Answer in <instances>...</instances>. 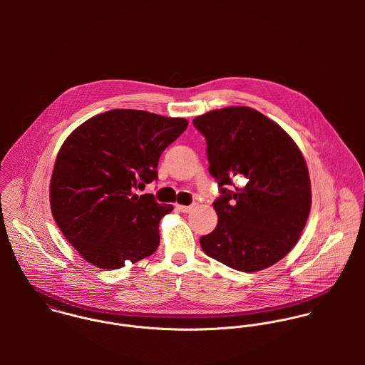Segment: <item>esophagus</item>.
Listing matches in <instances>:
<instances>
[{"label":"esophagus","instance_id":"1","mask_svg":"<svg viewBox=\"0 0 365 365\" xmlns=\"http://www.w3.org/2000/svg\"><path fill=\"white\" fill-rule=\"evenodd\" d=\"M194 204L192 205H177V209L180 210V212H182V213H188V212H191L192 209H194Z\"/></svg>","mask_w":365,"mask_h":365}]
</instances>
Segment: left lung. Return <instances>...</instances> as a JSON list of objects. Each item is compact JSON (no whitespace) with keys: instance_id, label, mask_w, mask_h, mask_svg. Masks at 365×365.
Returning <instances> with one entry per match:
<instances>
[{"instance_id":"1","label":"left lung","mask_w":365,"mask_h":365,"mask_svg":"<svg viewBox=\"0 0 365 365\" xmlns=\"http://www.w3.org/2000/svg\"><path fill=\"white\" fill-rule=\"evenodd\" d=\"M192 123L207 139L209 173L220 192L213 202L217 225L200 239L204 253L243 272L275 264L297 245L311 210L301 150L249 106L210 110Z\"/></svg>"}]
</instances>
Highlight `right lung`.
Masks as SVG:
<instances>
[{"label":"right lung","instance_id":"obj_1","mask_svg":"<svg viewBox=\"0 0 365 365\" xmlns=\"http://www.w3.org/2000/svg\"><path fill=\"white\" fill-rule=\"evenodd\" d=\"M187 126L182 118L112 109L66 139L53 168L51 207L83 259L118 269L156 252L160 219L173 205L133 191L157 180L158 158Z\"/></svg>","mask_w":365,"mask_h":365}]
</instances>
